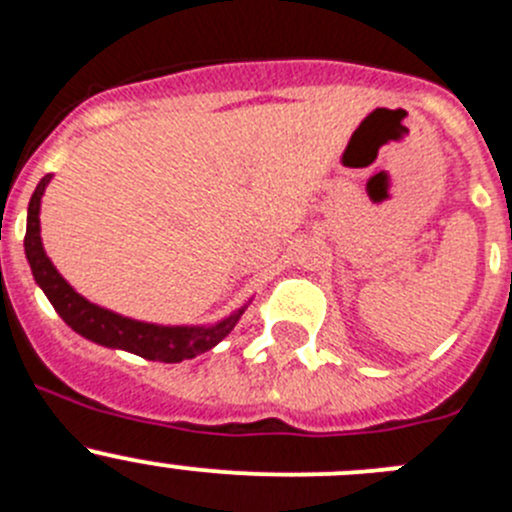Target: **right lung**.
Instances as JSON below:
<instances>
[{
	"instance_id": "add662e5",
	"label": "right lung",
	"mask_w": 512,
	"mask_h": 512,
	"mask_svg": "<svg viewBox=\"0 0 512 512\" xmlns=\"http://www.w3.org/2000/svg\"><path fill=\"white\" fill-rule=\"evenodd\" d=\"M52 175L37 183L32 198H29L27 208V233H24V253H27L29 269H32L34 281L40 284L50 304L55 306L57 314L62 316L67 326H72L77 334H82L90 342L102 344V347L125 349L143 359H153V362H183V359H193L198 354L208 352L216 347L223 337L231 334L236 321L241 319L243 309L231 314L228 319L218 321L213 326H160V324H145V321L128 319L115 311H107L102 306L90 304L85 296L77 294L70 284L60 276V271L52 266L47 259L45 248H42L40 238V203L42 193H45L47 183Z\"/></svg>"
}]
</instances>
